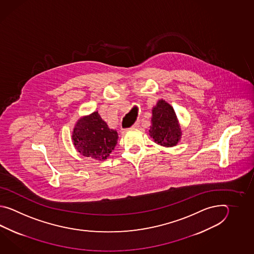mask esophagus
<instances>
[{"instance_id":"esophagus-1","label":"esophagus","mask_w":254,"mask_h":254,"mask_svg":"<svg viewBox=\"0 0 254 254\" xmlns=\"http://www.w3.org/2000/svg\"><path fill=\"white\" fill-rule=\"evenodd\" d=\"M139 126H140V123H139V122H137V123L132 125V126L129 128V129H137Z\"/></svg>"}]
</instances>
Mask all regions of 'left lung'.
Here are the masks:
<instances>
[{"label":"left lung","mask_w":254,"mask_h":254,"mask_svg":"<svg viewBox=\"0 0 254 254\" xmlns=\"http://www.w3.org/2000/svg\"><path fill=\"white\" fill-rule=\"evenodd\" d=\"M150 136L164 147H173L182 137V129L173 107L163 100H159L152 108Z\"/></svg>","instance_id":"left-lung-1"}]
</instances>
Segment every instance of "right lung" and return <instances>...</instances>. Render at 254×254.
<instances>
[{
    "label": "right lung",
    "mask_w": 254,
    "mask_h": 254,
    "mask_svg": "<svg viewBox=\"0 0 254 254\" xmlns=\"http://www.w3.org/2000/svg\"><path fill=\"white\" fill-rule=\"evenodd\" d=\"M72 143L82 156L103 161L117 144L118 133L110 129L98 112L78 120L71 135Z\"/></svg>",
    "instance_id": "right-lung-1"
}]
</instances>
